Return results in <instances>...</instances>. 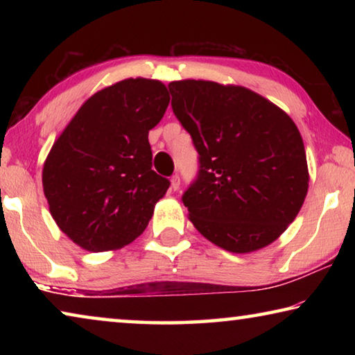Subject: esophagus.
<instances>
[{
	"label": "esophagus",
	"instance_id": "1",
	"mask_svg": "<svg viewBox=\"0 0 355 355\" xmlns=\"http://www.w3.org/2000/svg\"><path fill=\"white\" fill-rule=\"evenodd\" d=\"M180 183H182V180H180V175H172V178H171V189L172 191H177L180 188Z\"/></svg>",
	"mask_w": 355,
	"mask_h": 355
}]
</instances>
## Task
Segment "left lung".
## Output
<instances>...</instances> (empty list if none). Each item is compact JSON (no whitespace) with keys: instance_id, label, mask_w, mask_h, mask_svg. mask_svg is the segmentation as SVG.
Listing matches in <instances>:
<instances>
[{"instance_id":"obj_1","label":"left lung","mask_w":355,"mask_h":355,"mask_svg":"<svg viewBox=\"0 0 355 355\" xmlns=\"http://www.w3.org/2000/svg\"><path fill=\"white\" fill-rule=\"evenodd\" d=\"M172 111L191 135L199 171L183 192L189 219L219 248L245 254L275 241L309 189L302 137L288 114L241 86L169 84Z\"/></svg>"}]
</instances>
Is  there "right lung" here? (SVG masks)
<instances>
[{
	"label": "right lung",
	"mask_w": 355,
	"mask_h": 355,
	"mask_svg": "<svg viewBox=\"0 0 355 355\" xmlns=\"http://www.w3.org/2000/svg\"><path fill=\"white\" fill-rule=\"evenodd\" d=\"M163 83L130 78L92 95L58 137L42 182L58 227L91 252L146 230L171 182L152 169L148 131L169 105Z\"/></svg>",
	"instance_id": "add662e5"
}]
</instances>
